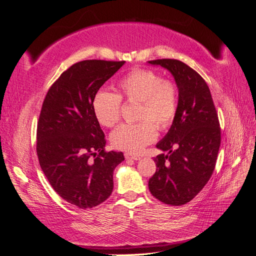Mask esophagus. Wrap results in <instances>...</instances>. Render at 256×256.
I'll return each mask as SVG.
<instances>
[{"label": "esophagus", "mask_w": 256, "mask_h": 256, "mask_svg": "<svg viewBox=\"0 0 256 256\" xmlns=\"http://www.w3.org/2000/svg\"><path fill=\"white\" fill-rule=\"evenodd\" d=\"M125 158H126V159H131V160H140V159H141L138 156H136V154H129V152L125 154Z\"/></svg>", "instance_id": "obj_1"}]
</instances>
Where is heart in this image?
Listing matches in <instances>:
<instances>
[{
  "instance_id": "1",
  "label": "heart",
  "mask_w": 256,
  "mask_h": 256,
  "mask_svg": "<svg viewBox=\"0 0 256 256\" xmlns=\"http://www.w3.org/2000/svg\"><path fill=\"white\" fill-rule=\"evenodd\" d=\"M118 95L99 90L92 100V112L100 125L113 127L120 120L122 98L140 104L138 124H124L111 134L115 148L136 154L157 136L156 127L164 130L172 125L178 108L176 84L148 69H136L118 83Z\"/></svg>"
}]
</instances>
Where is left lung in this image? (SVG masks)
<instances>
[{
  "label": "left lung",
  "instance_id": "left-lung-1",
  "mask_svg": "<svg viewBox=\"0 0 256 256\" xmlns=\"http://www.w3.org/2000/svg\"><path fill=\"white\" fill-rule=\"evenodd\" d=\"M171 72L178 88L175 120L157 143V170L148 182L152 194L162 203L180 206L194 198L212 177L221 143V130L205 80L178 60H150Z\"/></svg>",
  "mask_w": 256,
  "mask_h": 256
}]
</instances>
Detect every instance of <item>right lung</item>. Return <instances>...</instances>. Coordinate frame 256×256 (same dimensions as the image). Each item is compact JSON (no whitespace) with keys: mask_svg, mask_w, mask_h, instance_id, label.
<instances>
[{"mask_svg":"<svg viewBox=\"0 0 256 256\" xmlns=\"http://www.w3.org/2000/svg\"><path fill=\"white\" fill-rule=\"evenodd\" d=\"M124 64L78 62L51 85L42 106L36 143L40 168L54 191L82 209L111 196L114 168L125 160L122 152L104 150V134L92 112L97 92Z\"/></svg>","mask_w":256,"mask_h":256,"instance_id":"1","label":"right lung"}]
</instances>
